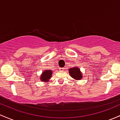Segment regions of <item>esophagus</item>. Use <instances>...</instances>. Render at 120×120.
<instances>
[{
	"mask_svg": "<svg viewBox=\"0 0 120 120\" xmlns=\"http://www.w3.org/2000/svg\"><path fill=\"white\" fill-rule=\"evenodd\" d=\"M60 71H64V68H60Z\"/></svg>",
	"mask_w": 120,
	"mask_h": 120,
	"instance_id": "34e87169",
	"label": "esophagus"
}]
</instances>
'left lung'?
Instances as JSON below:
<instances>
[{
	"label": "left lung",
	"instance_id": "8db88e82",
	"mask_svg": "<svg viewBox=\"0 0 120 120\" xmlns=\"http://www.w3.org/2000/svg\"><path fill=\"white\" fill-rule=\"evenodd\" d=\"M68 72L71 77L75 79V80H80L83 77V75L80 72L79 67H74L70 68L68 70Z\"/></svg>",
	"mask_w": 120,
	"mask_h": 120
}]
</instances>
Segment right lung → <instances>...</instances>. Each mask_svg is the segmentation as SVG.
I'll use <instances>...</instances> for the list:
<instances>
[{
  "mask_svg": "<svg viewBox=\"0 0 120 120\" xmlns=\"http://www.w3.org/2000/svg\"><path fill=\"white\" fill-rule=\"evenodd\" d=\"M52 74H53V71L50 70L44 71L40 76L41 78L40 80H42V82H48L50 79Z\"/></svg>",
  "mask_w": 120,
  "mask_h": 120,
  "instance_id": "right-lung-1",
  "label": "right lung"
}]
</instances>
